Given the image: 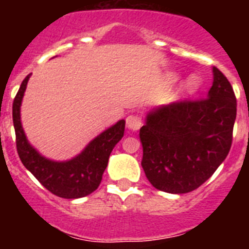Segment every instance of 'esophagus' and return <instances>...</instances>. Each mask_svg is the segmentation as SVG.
<instances>
[{"label": "esophagus", "mask_w": 249, "mask_h": 249, "mask_svg": "<svg viewBox=\"0 0 249 249\" xmlns=\"http://www.w3.org/2000/svg\"><path fill=\"white\" fill-rule=\"evenodd\" d=\"M141 124H142V122H141L140 116L131 114V116H128V117L126 118V126L127 128L131 129V131H137V129H140Z\"/></svg>", "instance_id": "obj_1"}]
</instances>
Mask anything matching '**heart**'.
<instances>
[{"label": "heart", "instance_id": "1", "mask_svg": "<svg viewBox=\"0 0 249 249\" xmlns=\"http://www.w3.org/2000/svg\"><path fill=\"white\" fill-rule=\"evenodd\" d=\"M176 78H177V76H176V74H171V80H176ZM199 85H201V82H199L198 78H197L196 76H191V77H188V78H187L183 83H182L181 89L183 93L192 94L199 89Z\"/></svg>", "mask_w": 249, "mask_h": 249}]
</instances>
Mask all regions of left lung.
Returning <instances> with one entry per match:
<instances>
[{"mask_svg": "<svg viewBox=\"0 0 249 249\" xmlns=\"http://www.w3.org/2000/svg\"><path fill=\"white\" fill-rule=\"evenodd\" d=\"M206 98L152 108L140 129L142 168L155 188L188 193L226 160L232 144L237 101L230 81L213 67Z\"/></svg>", "mask_w": 249, "mask_h": 249, "instance_id": "left-lung-1", "label": "left lung"}]
</instances>
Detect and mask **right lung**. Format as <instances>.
Listing matches in <instances>:
<instances>
[{"label":"right lung","instance_id":"1","mask_svg":"<svg viewBox=\"0 0 249 249\" xmlns=\"http://www.w3.org/2000/svg\"><path fill=\"white\" fill-rule=\"evenodd\" d=\"M31 73L22 81L12 106L19 160L45 188L67 199L81 198L97 190L112 149L124 133L126 121L121 120L94 137L80 155L67 160L46 158L28 142L21 123V105Z\"/></svg>","mask_w":249,"mask_h":249}]
</instances>
